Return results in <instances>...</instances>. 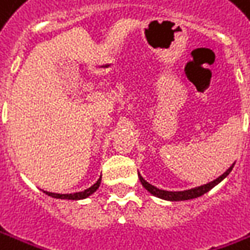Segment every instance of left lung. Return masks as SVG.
Segmentation results:
<instances>
[{"label":"left lung","instance_id":"obj_1","mask_svg":"<svg viewBox=\"0 0 250 250\" xmlns=\"http://www.w3.org/2000/svg\"><path fill=\"white\" fill-rule=\"evenodd\" d=\"M234 167V164L231 165V167H229L228 170L222 174V176H219L218 179L214 180V181H211L208 184H204V186L196 187V188H192V189H188V191H179V192H172V191H164V189H158L157 187L151 186L149 184L146 180L143 179L141 174L138 173V177L141 180V183H142V186L147 189V191L151 193V195H154L157 198L160 199H165V200H170V202H179V200H189V199H195L199 198V196H202L204 193H207V192L212 189L216 184H219L221 181H222L226 176H228L230 172H231V169Z\"/></svg>","mask_w":250,"mask_h":250}]
</instances>
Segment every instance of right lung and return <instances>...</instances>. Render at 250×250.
Returning a JSON list of instances; mask_svg holds the SVG:
<instances>
[{
    "mask_svg": "<svg viewBox=\"0 0 250 250\" xmlns=\"http://www.w3.org/2000/svg\"><path fill=\"white\" fill-rule=\"evenodd\" d=\"M101 183V177L97 181H96L93 186L88 188V189H85V191L81 192H76V193H54V192H47L44 191V193H47L48 196H52V198L55 199H69V200H80V199H85L90 196L93 192L97 191V188L100 187Z\"/></svg>",
    "mask_w": 250,
    "mask_h": 250,
    "instance_id": "1",
    "label": "right lung"
}]
</instances>
